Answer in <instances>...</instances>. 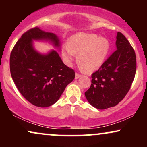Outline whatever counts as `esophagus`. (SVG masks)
<instances>
[{
  "instance_id": "obj_1",
  "label": "esophagus",
  "mask_w": 147,
  "mask_h": 147,
  "mask_svg": "<svg viewBox=\"0 0 147 147\" xmlns=\"http://www.w3.org/2000/svg\"><path fill=\"white\" fill-rule=\"evenodd\" d=\"M81 76H82V75H80V74H79V73H77V72H76V73H75V79L79 78V77H80Z\"/></svg>"
}]
</instances>
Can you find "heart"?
<instances>
[{
	"instance_id": "b5f03b06",
	"label": "heart",
	"mask_w": 147,
	"mask_h": 147,
	"mask_svg": "<svg viewBox=\"0 0 147 147\" xmlns=\"http://www.w3.org/2000/svg\"><path fill=\"white\" fill-rule=\"evenodd\" d=\"M110 49L108 39L93 34L78 33L70 37L63 46L62 56L67 65L71 64L75 54L79 66L85 72L97 70L104 63Z\"/></svg>"
}]
</instances>
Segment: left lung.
<instances>
[{"instance_id": "left-lung-1", "label": "left lung", "mask_w": 147, "mask_h": 147, "mask_svg": "<svg viewBox=\"0 0 147 147\" xmlns=\"http://www.w3.org/2000/svg\"><path fill=\"white\" fill-rule=\"evenodd\" d=\"M117 50L91 75V85L85 96L92 106L106 109L117 105L131 88L136 72L134 49L118 32Z\"/></svg>"}]
</instances>
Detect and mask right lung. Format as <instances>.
<instances>
[{"instance_id": "right-lung-1", "label": "right lung", "mask_w": 147, "mask_h": 147, "mask_svg": "<svg viewBox=\"0 0 147 147\" xmlns=\"http://www.w3.org/2000/svg\"><path fill=\"white\" fill-rule=\"evenodd\" d=\"M33 39H48L55 46L59 40L53 33L35 27L22 35L11 50L9 68L15 85L33 105L48 107L57 102L75 77V70L63 63L56 51L43 55L34 50Z\"/></svg>"}]
</instances>
